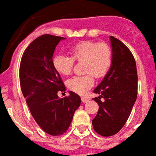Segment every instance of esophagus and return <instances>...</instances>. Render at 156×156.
I'll use <instances>...</instances> for the list:
<instances>
[{
  "label": "esophagus",
  "instance_id": "1",
  "mask_svg": "<svg viewBox=\"0 0 156 156\" xmlns=\"http://www.w3.org/2000/svg\"><path fill=\"white\" fill-rule=\"evenodd\" d=\"M88 100H89V99H88V98L81 97V101H82V102H87Z\"/></svg>",
  "mask_w": 156,
  "mask_h": 156
}]
</instances>
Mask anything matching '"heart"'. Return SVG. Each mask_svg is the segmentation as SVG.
<instances>
[{"mask_svg":"<svg viewBox=\"0 0 156 156\" xmlns=\"http://www.w3.org/2000/svg\"><path fill=\"white\" fill-rule=\"evenodd\" d=\"M71 57L58 54L53 59L54 68L59 74L69 75L76 62H83L85 75L75 76L67 81L70 90L85 95L94 85V76L102 78L107 74L113 63V52L106 43L85 40L77 43L69 48Z\"/></svg>","mask_w":156,"mask_h":156,"instance_id":"1","label":"heart"}]
</instances>
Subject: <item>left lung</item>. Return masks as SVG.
Returning <instances> with one entry per match:
<instances>
[{
    "label": "left lung",
    "mask_w": 156,
    "mask_h": 156,
    "mask_svg": "<svg viewBox=\"0 0 156 156\" xmlns=\"http://www.w3.org/2000/svg\"><path fill=\"white\" fill-rule=\"evenodd\" d=\"M113 63L99 86L94 90L100 96L94 98L99 110L92 120L97 134L109 137L118 133L127 122L137 95L136 62L128 47L110 36ZM105 99L101 101V98Z\"/></svg>",
    "instance_id": "1"
}]
</instances>
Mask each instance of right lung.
<instances>
[{
  "mask_svg": "<svg viewBox=\"0 0 156 156\" xmlns=\"http://www.w3.org/2000/svg\"><path fill=\"white\" fill-rule=\"evenodd\" d=\"M64 39L49 34L36 38L24 51L19 68L21 89L31 114L43 131L53 136L68 130L81 102L74 92L64 98L57 95L58 92H65V86L52 58Z\"/></svg>",
  "mask_w": 156,
  "mask_h": 156,
  "instance_id": "obj_1",
  "label": "right lung"
}]
</instances>
